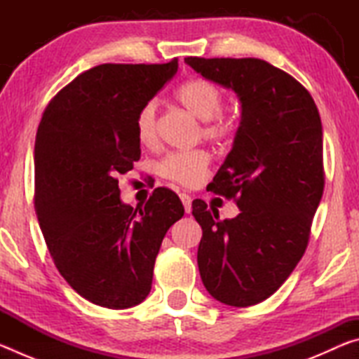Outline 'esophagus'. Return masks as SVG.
<instances>
[{"instance_id":"esophagus-1","label":"esophagus","mask_w":359,"mask_h":359,"mask_svg":"<svg viewBox=\"0 0 359 359\" xmlns=\"http://www.w3.org/2000/svg\"><path fill=\"white\" fill-rule=\"evenodd\" d=\"M180 201H182V204H184L187 214H190V212H191V196H190V194L180 193Z\"/></svg>"}]
</instances>
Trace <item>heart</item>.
I'll list each match as a JSON object with an SVG mask.
<instances>
[{"instance_id": "b5f03b06", "label": "heart", "mask_w": 359, "mask_h": 359, "mask_svg": "<svg viewBox=\"0 0 359 359\" xmlns=\"http://www.w3.org/2000/svg\"><path fill=\"white\" fill-rule=\"evenodd\" d=\"M175 100L194 117L203 120V135L212 141H223L236 130V117L220 112L223 93L215 83L204 79H191L180 85L175 92ZM136 137L142 145H151L156 141V104L149 101L141 107L136 117ZM210 163L209 151L193 149L172 151L158 165V172L175 184L193 187L201 182Z\"/></svg>"}]
</instances>
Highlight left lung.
Segmentation results:
<instances>
[{"label": "left lung", "mask_w": 359, "mask_h": 359, "mask_svg": "<svg viewBox=\"0 0 359 359\" xmlns=\"http://www.w3.org/2000/svg\"><path fill=\"white\" fill-rule=\"evenodd\" d=\"M241 101L233 149L212 191L234 198L239 215L220 220L201 199L198 267L205 290L226 306L248 307L282 287L307 248L323 196V130L311 93L259 58H185Z\"/></svg>", "instance_id": "left-lung-1"}]
</instances>
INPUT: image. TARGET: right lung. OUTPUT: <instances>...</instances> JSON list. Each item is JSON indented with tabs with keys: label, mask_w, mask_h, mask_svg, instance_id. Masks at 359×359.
<instances>
[{
	"label": "right lung",
	"mask_w": 359,
	"mask_h": 359,
	"mask_svg": "<svg viewBox=\"0 0 359 359\" xmlns=\"http://www.w3.org/2000/svg\"><path fill=\"white\" fill-rule=\"evenodd\" d=\"M165 65H100L53 96L34 144V209L53 263L96 306L128 309L151 288L168 229L184 215L174 191L121 203L118 174L141 156L136 117L177 72Z\"/></svg>",
	"instance_id": "obj_1"
}]
</instances>
